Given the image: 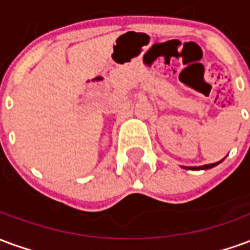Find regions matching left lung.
I'll use <instances>...</instances> for the list:
<instances>
[{
	"label": "left lung",
	"instance_id": "1",
	"mask_svg": "<svg viewBox=\"0 0 250 250\" xmlns=\"http://www.w3.org/2000/svg\"><path fill=\"white\" fill-rule=\"evenodd\" d=\"M224 161V159H221L220 162H215V163H210V165H204V166H199V167H190V170H208V168H213L214 166H217L218 163H221ZM188 168V167H185Z\"/></svg>",
	"mask_w": 250,
	"mask_h": 250
}]
</instances>
